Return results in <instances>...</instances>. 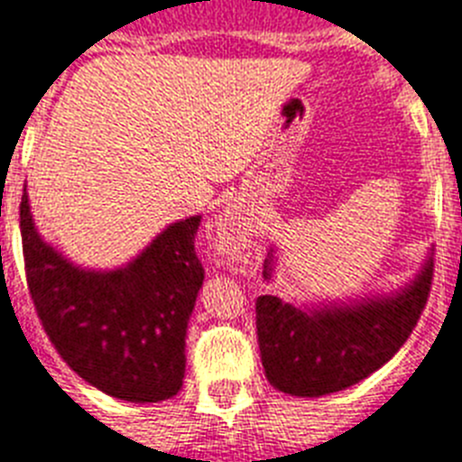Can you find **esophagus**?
<instances>
[{
    "instance_id": "esophagus-1",
    "label": "esophagus",
    "mask_w": 462,
    "mask_h": 462,
    "mask_svg": "<svg viewBox=\"0 0 462 462\" xmlns=\"http://www.w3.org/2000/svg\"><path fill=\"white\" fill-rule=\"evenodd\" d=\"M218 235L220 239H227V244H237L249 235V223L237 208H227L218 218Z\"/></svg>"
}]
</instances>
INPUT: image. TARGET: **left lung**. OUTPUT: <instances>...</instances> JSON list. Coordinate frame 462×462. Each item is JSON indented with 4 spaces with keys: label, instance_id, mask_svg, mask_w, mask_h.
<instances>
[{
    "label": "left lung",
    "instance_id": "left-lung-1",
    "mask_svg": "<svg viewBox=\"0 0 462 462\" xmlns=\"http://www.w3.org/2000/svg\"><path fill=\"white\" fill-rule=\"evenodd\" d=\"M275 249L263 263L270 280ZM432 251L399 291L348 301L294 306L280 296L256 299V329L265 377L291 396L318 399L365 380L411 337L432 284Z\"/></svg>",
    "mask_w": 462,
    "mask_h": 462
}]
</instances>
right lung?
Returning a JSON list of instances; mask_svg holds the SVG:
<instances>
[{"mask_svg":"<svg viewBox=\"0 0 462 462\" xmlns=\"http://www.w3.org/2000/svg\"><path fill=\"white\" fill-rule=\"evenodd\" d=\"M199 223H171L121 268H82L44 242L23 189L21 237L37 316L63 361L99 392L156 403L182 387L187 322L204 284Z\"/></svg>","mask_w":462,"mask_h":462,"instance_id":"right-lung-1","label":"right lung"}]
</instances>
